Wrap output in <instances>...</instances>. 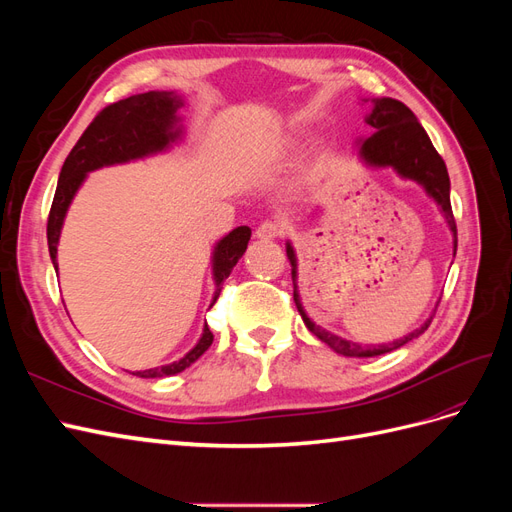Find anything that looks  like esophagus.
<instances>
[{
  "label": "esophagus",
  "mask_w": 512,
  "mask_h": 512,
  "mask_svg": "<svg viewBox=\"0 0 512 512\" xmlns=\"http://www.w3.org/2000/svg\"><path fill=\"white\" fill-rule=\"evenodd\" d=\"M284 230H286V226H284L282 222L267 220V222H262V224L256 228V237H258V239H275V237H282Z\"/></svg>",
  "instance_id": "esophagus-1"
}]
</instances>
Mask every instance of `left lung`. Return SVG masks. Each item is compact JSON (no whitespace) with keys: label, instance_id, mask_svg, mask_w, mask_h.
<instances>
[{"label":"left lung","instance_id":"left-lung-1","mask_svg":"<svg viewBox=\"0 0 512 512\" xmlns=\"http://www.w3.org/2000/svg\"><path fill=\"white\" fill-rule=\"evenodd\" d=\"M367 123L376 132L363 143L361 147L363 158L369 164H376V166H393L401 177H408L421 183L427 190V194L442 207L444 218L455 235V252H457V224H455V215L451 207V181H448L446 164L440 153L436 151V147L431 145L425 128L418 123V119L404 102L393 100V98L376 100L374 111H371V115L367 117ZM286 254L292 265V282H297V258H294L290 245H286ZM292 297H294V303H297V309L305 322V327L312 331L320 342L331 346L335 352L344 356H380L391 350H397L404 344L412 342L414 337L425 333L431 324V318H429L421 329L412 331L404 339H397L393 344L361 346L316 327V324L307 318L305 309L299 301L297 284H294Z\"/></svg>","mask_w":512,"mask_h":512}]
</instances>
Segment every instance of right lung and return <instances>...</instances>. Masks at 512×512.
I'll return each mask as SVG.
<instances>
[{"label": "right lung", "mask_w": 512, "mask_h": 512, "mask_svg": "<svg viewBox=\"0 0 512 512\" xmlns=\"http://www.w3.org/2000/svg\"><path fill=\"white\" fill-rule=\"evenodd\" d=\"M181 106V100L173 94H158V91H149V94L132 96L126 100H119L115 104L104 106L102 111L89 123L83 136L72 147L70 156L61 166L57 190L53 196V205L49 211V222H46V239H49V254L53 260V267L57 271V241L61 224H64L66 211L72 203V196L79 190L85 175L89 170H96L100 166L128 162L134 158H143L147 153L162 151L170 141L179 136L175 128V111ZM252 230L247 226H239L226 235L213 254V277H215V299L220 297L222 282L230 275L232 267L237 265L243 252L247 250V241H250ZM213 299V301H215ZM213 342V333L205 324L203 337L196 344L194 350L183 356L181 361L173 365H164L156 369L136 371L141 378H164L173 376L190 367L194 361L205 354V350Z\"/></svg>", "instance_id": "right-lung-1"}]
</instances>
